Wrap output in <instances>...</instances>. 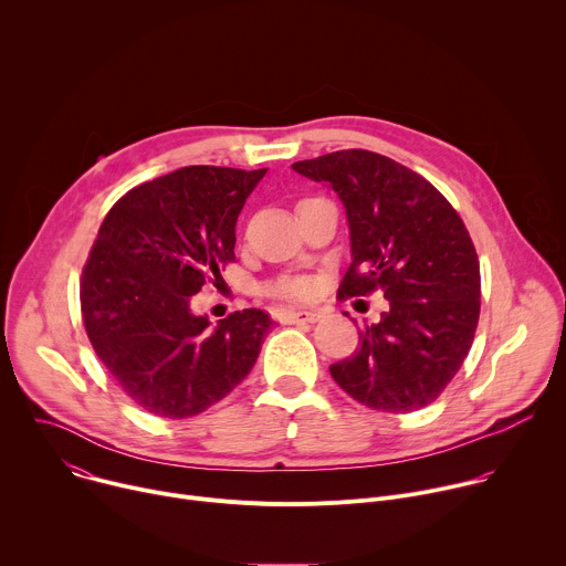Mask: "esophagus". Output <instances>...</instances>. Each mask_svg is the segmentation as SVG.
<instances>
[{
  "label": "esophagus",
  "instance_id": "34e87169",
  "mask_svg": "<svg viewBox=\"0 0 566 566\" xmlns=\"http://www.w3.org/2000/svg\"><path fill=\"white\" fill-rule=\"evenodd\" d=\"M284 317H286V322H291V325H306V322H315L319 317V313L313 308H297V311L289 308L284 313Z\"/></svg>",
  "mask_w": 566,
  "mask_h": 566
}]
</instances>
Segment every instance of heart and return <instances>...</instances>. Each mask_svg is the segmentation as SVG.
Masks as SVG:
<instances>
[{
  "label": "heart",
  "instance_id": "heart-1",
  "mask_svg": "<svg viewBox=\"0 0 566 566\" xmlns=\"http://www.w3.org/2000/svg\"><path fill=\"white\" fill-rule=\"evenodd\" d=\"M282 293L293 295V297H302V295H306V293H308V284H306V282H302V280H297V282H289V284H284V286H282Z\"/></svg>",
  "mask_w": 566,
  "mask_h": 566
}]
</instances>
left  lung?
<instances>
[{
	"mask_svg": "<svg viewBox=\"0 0 566 566\" xmlns=\"http://www.w3.org/2000/svg\"><path fill=\"white\" fill-rule=\"evenodd\" d=\"M291 168L345 206L352 264L338 293L378 289L389 302L358 332V349L329 367L332 378L371 410L430 406L468 356L479 319V260L461 217L430 181L376 151L340 149Z\"/></svg>",
	"mask_w": 566,
	"mask_h": 566,
	"instance_id": "left-lung-1",
	"label": "left lung"
}]
</instances>
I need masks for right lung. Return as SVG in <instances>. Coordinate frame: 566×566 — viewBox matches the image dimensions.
I'll return each mask as SVG.
<instances>
[{
  "mask_svg": "<svg viewBox=\"0 0 566 566\" xmlns=\"http://www.w3.org/2000/svg\"><path fill=\"white\" fill-rule=\"evenodd\" d=\"M262 170L188 166L143 184L107 212L80 282L87 336L145 412L195 417L253 369L273 319L234 311L210 327L190 300L234 260V226Z\"/></svg>",
  "mask_w": 566,
  "mask_h": 566,
  "instance_id": "right-lung-1",
  "label": "right lung"
}]
</instances>
